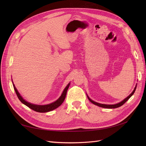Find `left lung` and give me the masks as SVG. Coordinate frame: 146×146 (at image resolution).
Returning a JSON list of instances; mask_svg holds the SVG:
<instances>
[{
  "label": "left lung",
  "instance_id": "8db88e82",
  "mask_svg": "<svg viewBox=\"0 0 146 146\" xmlns=\"http://www.w3.org/2000/svg\"><path fill=\"white\" fill-rule=\"evenodd\" d=\"M136 86H135V88L134 90L133 91V92H132L131 93L129 96H128L127 98H125V99H123L122 101L121 102H119V103L116 104H114V105L101 104H99V103H98V102H94V101H93L92 100H91L88 96H87V97H88V99H89V100L91 102V103H92V104L96 105H97V106H99V107H102V108H118V107H121V106H122V105L124 104L126 102L131 98V97L132 96V95H133V94H134V92H135V90H136Z\"/></svg>",
  "mask_w": 146,
  "mask_h": 146
}]
</instances>
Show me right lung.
Returning a JSON list of instances; mask_svg holds the SVG:
<instances>
[{
	"label": "right lung",
	"mask_w": 146,
	"mask_h": 146,
	"mask_svg": "<svg viewBox=\"0 0 146 146\" xmlns=\"http://www.w3.org/2000/svg\"><path fill=\"white\" fill-rule=\"evenodd\" d=\"M13 85V87H14L15 91L16 93V95L17 96V98L19 99V100L22 103L24 104V105H25L26 106L30 108H31L32 110H34V111H36V112H39V113H46V112H48L52 110H54L55 109H56V108H58V107L62 104V103L64 102L65 98H66V93H67V91L68 90V88L70 85V83H69L68 85L66 86V87L64 88V90L62 94L61 95V96L59 98V99L58 100H56L54 102H52L50 104L48 105H35V104H32L31 103L28 102L26 100H25L23 97H22L20 94L19 93V92L17 91V89L16 88L14 84Z\"/></svg>",
	"instance_id": "obj_1"
}]
</instances>
